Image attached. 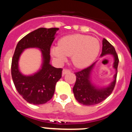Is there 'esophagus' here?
Segmentation results:
<instances>
[{"label":"esophagus","mask_w":132,"mask_h":132,"mask_svg":"<svg viewBox=\"0 0 132 132\" xmlns=\"http://www.w3.org/2000/svg\"><path fill=\"white\" fill-rule=\"evenodd\" d=\"M70 72H71V70H69V69L64 68L62 70V76H64V75L66 74L67 73H70Z\"/></svg>","instance_id":"1"}]
</instances>
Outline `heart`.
Returning <instances> with one entry per match:
<instances>
[{
    "mask_svg": "<svg viewBox=\"0 0 132 132\" xmlns=\"http://www.w3.org/2000/svg\"><path fill=\"white\" fill-rule=\"evenodd\" d=\"M100 49L96 38L83 34H73L61 38L59 46L51 49V54L60 62L65 61L66 56H72L73 65L85 68L96 59Z\"/></svg>",
    "mask_w": 132,
    "mask_h": 132,
    "instance_id": "1",
    "label": "heart"
}]
</instances>
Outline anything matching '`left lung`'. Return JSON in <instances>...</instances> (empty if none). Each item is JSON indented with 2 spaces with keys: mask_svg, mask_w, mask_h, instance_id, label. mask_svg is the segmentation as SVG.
I'll use <instances>...</instances> for the list:
<instances>
[{
  "mask_svg": "<svg viewBox=\"0 0 132 132\" xmlns=\"http://www.w3.org/2000/svg\"><path fill=\"white\" fill-rule=\"evenodd\" d=\"M111 54L114 59L113 67L116 70L114 75V79L110 86L105 88L98 89L92 85L90 81V74L93 68L94 63L83 70L75 72L76 76V81L73 88V92L75 98L77 102L85 105H96L102 101L105 100L112 93L116 84L117 68L119 64V57L114 47L106 40L103 38L102 52L101 56Z\"/></svg>",
  "mask_w": 132,
  "mask_h": 132,
  "instance_id": "obj_1",
  "label": "left lung"
}]
</instances>
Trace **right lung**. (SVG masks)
<instances>
[{"mask_svg":"<svg viewBox=\"0 0 132 132\" xmlns=\"http://www.w3.org/2000/svg\"><path fill=\"white\" fill-rule=\"evenodd\" d=\"M59 29L40 28L28 34L18 42L12 58L11 72L15 87L23 99L34 105L44 104L52 98L56 83L62 77V68H56L49 64L50 49ZM29 47L41 49L44 62L38 73L25 76L19 72L18 60L23 50Z\"/></svg>","mask_w":132,"mask_h":132,"instance_id":"1","label":"right lung"}]
</instances>
